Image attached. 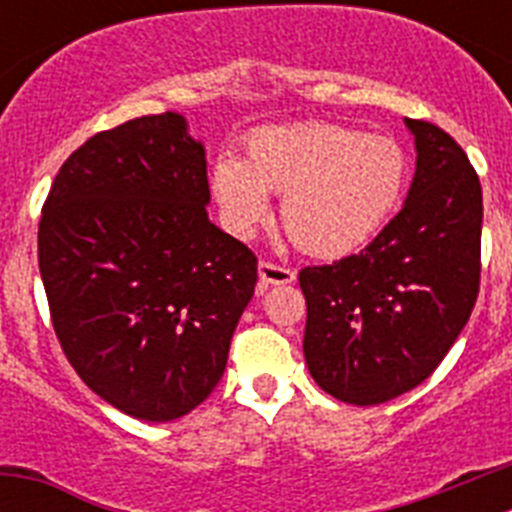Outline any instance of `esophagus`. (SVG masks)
Instances as JSON below:
<instances>
[{"label": "esophagus", "mask_w": 512, "mask_h": 512, "mask_svg": "<svg viewBox=\"0 0 512 512\" xmlns=\"http://www.w3.org/2000/svg\"><path fill=\"white\" fill-rule=\"evenodd\" d=\"M259 282L261 284H292L295 282V271L287 269V266H277L271 261H261L259 264Z\"/></svg>", "instance_id": "34e87169"}]
</instances>
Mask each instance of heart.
Returning <instances> with one entry per match:
<instances>
[{
  "mask_svg": "<svg viewBox=\"0 0 512 512\" xmlns=\"http://www.w3.org/2000/svg\"><path fill=\"white\" fill-rule=\"evenodd\" d=\"M408 174V153L397 140L338 122H305L256 133L243 161H217L210 184L230 233H256L269 220L266 194H277L289 241L307 256L336 261L387 225Z\"/></svg>",
  "mask_w": 512,
  "mask_h": 512,
  "instance_id": "obj_1",
  "label": "heart"
}]
</instances>
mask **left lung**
Returning a JSON list of instances; mask_svg holds the SVG:
<instances>
[{
  "label": "left lung",
  "instance_id": "1",
  "mask_svg": "<svg viewBox=\"0 0 512 512\" xmlns=\"http://www.w3.org/2000/svg\"><path fill=\"white\" fill-rule=\"evenodd\" d=\"M405 125L415 176L402 210L364 251L300 271L307 369L348 405H379L425 382L477 302V174L449 133L423 120Z\"/></svg>",
  "mask_w": 512,
  "mask_h": 512
}]
</instances>
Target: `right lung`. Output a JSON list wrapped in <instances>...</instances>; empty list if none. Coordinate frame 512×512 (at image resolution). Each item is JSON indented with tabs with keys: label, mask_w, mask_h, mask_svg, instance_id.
Wrapping results in <instances>:
<instances>
[{
	"label": "right lung",
	"mask_w": 512,
	"mask_h": 512,
	"mask_svg": "<svg viewBox=\"0 0 512 512\" xmlns=\"http://www.w3.org/2000/svg\"><path fill=\"white\" fill-rule=\"evenodd\" d=\"M202 140L179 112L135 117L66 158L38 264L63 354L120 413L169 423L217 387L256 256L207 217Z\"/></svg>",
	"instance_id": "add662e5"
}]
</instances>
